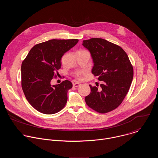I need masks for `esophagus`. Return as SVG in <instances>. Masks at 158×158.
Listing matches in <instances>:
<instances>
[{
    "mask_svg": "<svg viewBox=\"0 0 158 158\" xmlns=\"http://www.w3.org/2000/svg\"><path fill=\"white\" fill-rule=\"evenodd\" d=\"M79 85H80V84H79V83H77V82L73 84V86L75 87H79Z\"/></svg>",
    "mask_w": 158,
    "mask_h": 158,
    "instance_id": "1",
    "label": "esophagus"
}]
</instances>
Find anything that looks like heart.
Segmentation results:
<instances>
[{
    "mask_svg": "<svg viewBox=\"0 0 158 158\" xmlns=\"http://www.w3.org/2000/svg\"><path fill=\"white\" fill-rule=\"evenodd\" d=\"M77 78L78 79H79V80L82 79V78H83V77H82V74H77Z\"/></svg>",
    "mask_w": 158,
    "mask_h": 158,
    "instance_id": "heart-1",
    "label": "heart"
}]
</instances>
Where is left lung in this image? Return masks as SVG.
<instances>
[{
	"label": "left lung",
	"mask_w": 158,
	"mask_h": 158,
	"mask_svg": "<svg viewBox=\"0 0 158 158\" xmlns=\"http://www.w3.org/2000/svg\"><path fill=\"white\" fill-rule=\"evenodd\" d=\"M82 45L93 58L92 73L102 81L100 89L89 85L91 93L85 96V102L93 110L106 113L117 108L126 96L133 79L132 65L120 46L105 39L84 40Z\"/></svg>",
	"instance_id": "obj_1"
}]
</instances>
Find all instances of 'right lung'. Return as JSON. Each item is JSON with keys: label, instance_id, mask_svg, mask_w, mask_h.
<instances>
[{"label": "right lung", "instance_id": "right-lung-1", "mask_svg": "<svg viewBox=\"0 0 158 158\" xmlns=\"http://www.w3.org/2000/svg\"><path fill=\"white\" fill-rule=\"evenodd\" d=\"M78 39H52L38 44L22 63V88L30 104L37 110L52 114L64 108L67 92L73 84L65 80L59 84L51 81L60 69L62 56L78 42Z\"/></svg>", "mask_w": 158, "mask_h": 158}]
</instances>
